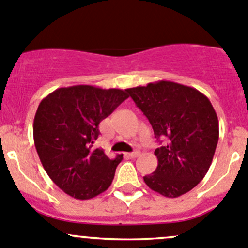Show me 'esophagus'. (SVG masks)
Masks as SVG:
<instances>
[{"label": "esophagus", "mask_w": 248, "mask_h": 248, "mask_svg": "<svg viewBox=\"0 0 248 248\" xmlns=\"http://www.w3.org/2000/svg\"><path fill=\"white\" fill-rule=\"evenodd\" d=\"M139 155H140V151H133V152H129L128 157H131V158H136V157H138Z\"/></svg>", "instance_id": "34e87169"}]
</instances>
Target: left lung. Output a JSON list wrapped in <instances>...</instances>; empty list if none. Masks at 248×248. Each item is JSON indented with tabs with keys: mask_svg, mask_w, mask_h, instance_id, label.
I'll use <instances>...</instances> for the list:
<instances>
[{
	"mask_svg": "<svg viewBox=\"0 0 248 248\" xmlns=\"http://www.w3.org/2000/svg\"><path fill=\"white\" fill-rule=\"evenodd\" d=\"M144 112L158 141V166L144 181L152 191L176 198L204 179L218 142V119L205 94L177 82H150L127 89Z\"/></svg>",
	"mask_w": 248,
	"mask_h": 248,
	"instance_id": "left-lung-1",
	"label": "left lung"
}]
</instances>
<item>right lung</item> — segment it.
Returning <instances> with one entry per match:
<instances>
[{"instance_id":"add662e5","label":"right lung","mask_w":248,"mask_h":248,"mask_svg":"<svg viewBox=\"0 0 248 248\" xmlns=\"http://www.w3.org/2000/svg\"><path fill=\"white\" fill-rule=\"evenodd\" d=\"M127 98L126 90L76 85L42 99L33 121L34 146L46 174L64 193L85 201L109 188L122 155L109 158L93 144L99 122Z\"/></svg>"}]
</instances>
